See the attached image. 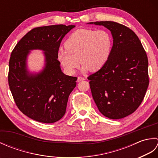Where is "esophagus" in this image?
Wrapping results in <instances>:
<instances>
[{
    "instance_id": "1",
    "label": "esophagus",
    "mask_w": 158,
    "mask_h": 158,
    "mask_svg": "<svg viewBox=\"0 0 158 158\" xmlns=\"http://www.w3.org/2000/svg\"><path fill=\"white\" fill-rule=\"evenodd\" d=\"M83 80H85V78H83V77H78V78H77V82L83 81Z\"/></svg>"
}]
</instances>
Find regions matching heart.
Wrapping results in <instances>:
<instances>
[{
  "label": "heart",
  "instance_id": "obj_1",
  "mask_svg": "<svg viewBox=\"0 0 158 158\" xmlns=\"http://www.w3.org/2000/svg\"><path fill=\"white\" fill-rule=\"evenodd\" d=\"M112 43L111 36L105 30L79 29L67 39L65 49L58 52V59L70 74L75 73L80 63L83 71H97L108 60Z\"/></svg>",
  "mask_w": 158,
  "mask_h": 158
}]
</instances>
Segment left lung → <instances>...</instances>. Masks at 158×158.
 Listing matches in <instances>:
<instances>
[{
    "mask_svg": "<svg viewBox=\"0 0 158 158\" xmlns=\"http://www.w3.org/2000/svg\"><path fill=\"white\" fill-rule=\"evenodd\" d=\"M88 23L105 26L113 39L105 64L88 77L94 100L104 116L123 118L138 109L148 88L146 52L138 36L126 26L110 21Z\"/></svg>",
    "mask_w": 158,
    "mask_h": 158,
    "instance_id": "left-lung-1",
    "label": "left lung"
}]
</instances>
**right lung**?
Returning a JSON list of instances; mask_svg holds the SVG:
<instances>
[{
  "label": "right lung",
  "mask_w": 158,
  "mask_h": 158,
  "mask_svg": "<svg viewBox=\"0 0 158 158\" xmlns=\"http://www.w3.org/2000/svg\"><path fill=\"white\" fill-rule=\"evenodd\" d=\"M74 25H52L32 29L17 43L9 60L8 81L17 106L30 118L51 123L64 115L70 94L76 87L75 77L66 75L58 60L62 39ZM42 50L45 66L31 73L27 58L31 50Z\"/></svg>",
  "instance_id": "add662e5"
}]
</instances>
